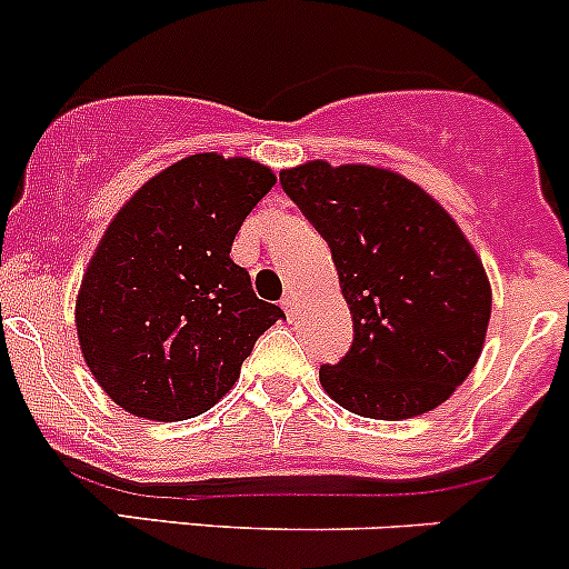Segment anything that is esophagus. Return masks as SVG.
Here are the masks:
<instances>
[{
  "mask_svg": "<svg viewBox=\"0 0 569 569\" xmlns=\"http://www.w3.org/2000/svg\"><path fill=\"white\" fill-rule=\"evenodd\" d=\"M280 306L286 308V313H289V317H295V311H297V295H295V291H289V295L283 297V302H280Z\"/></svg>",
  "mask_w": 569,
  "mask_h": 569,
  "instance_id": "1",
  "label": "esophagus"
}]
</instances>
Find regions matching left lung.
<instances>
[{
  "label": "left lung",
  "instance_id": "1",
  "mask_svg": "<svg viewBox=\"0 0 569 569\" xmlns=\"http://www.w3.org/2000/svg\"><path fill=\"white\" fill-rule=\"evenodd\" d=\"M283 192L321 233L355 338L321 388L349 412L401 421L443 405L479 360L490 280L449 211L393 170L306 162Z\"/></svg>",
  "mask_w": 569,
  "mask_h": 569
}]
</instances>
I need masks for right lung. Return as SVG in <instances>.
I'll use <instances>...</instances> for the list:
<instances>
[{
    "label": "right lung",
    "mask_w": 569,
    "mask_h": 569,
    "mask_svg": "<svg viewBox=\"0 0 569 569\" xmlns=\"http://www.w3.org/2000/svg\"><path fill=\"white\" fill-rule=\"evenodd\" d=\"M274 181L252 159L194 153L142 183L109 222L79 286L77 336L126 412L200 416L231 391L258 336L286 319L231 261L244 217Z\"/></svg>",
    "instance_id": "right-lung-1"
}]
</instances>
